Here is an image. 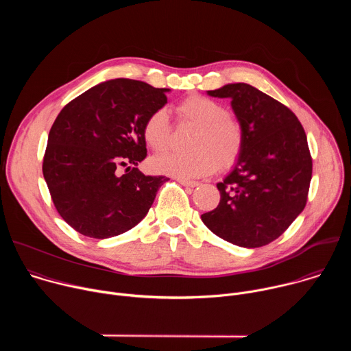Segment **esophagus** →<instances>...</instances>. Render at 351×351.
I'll use <instances>...</instances> for the list:
<instances>
[{"label": "esophagus", "instance_id": "obj_1", "mask_svg": "<svg viewBox=\"0 0 351 351\" xmlns=\"http://www.w3.org/2000/svg\"><path fill=\"white\" fill-rule=\"evenodd\" d=\"M178 182H179L180 184L186 186V187H195V186H198V182H195V180H189V179H178Z\"/></svg>", "mask_w": 351, "mask_h": 351}]
</instances>
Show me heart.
<instances>
[{
    "label": "heart",
    "mask_w": 351,
    "mask_h": 351,
    "mask_svg": "<svg viewBox=\"0 0 351 351\" xmlns=\"http://www.w3.org/2000/svg\"><path fill=\"white\" fill-rule=\"evenodd\" d=\"M180 122L195 126L191 133L190 153H165L153 160L158 173L178 179L203 178L213 173L218 164L228 168L239 158L243 147V128L240 121L217 99L193 94L176 106ZM143 137L148 147L161 153L171 140V123L164 108L149 114L143 125Z\"/></svg>",
    "instance_id": "b5f03b06"
}]
</instances>
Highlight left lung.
Masks as SVG:
<instances>
[{
  "mask_svg": "<svg viewBox=\"0 0 351 351\" xmlns=\"http://www.w3.org/2000/svg\"><path fill=\"white\" fill-rule=\"evenodd\" d=\"M207 94L230 98L243 128V147L230 173L217 184L218 207L202 221L232 244L263 247L306 207L313 175L306 132L287 107L247 83L225 84Z\"/></svg>",
  "mask_w": 351,
  "mask_h": 351,
  "instance_id": "left-lung-1",
  "label": "left lung"
}]
</instances>
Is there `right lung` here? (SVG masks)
I'll return each mask as SVG.
<instances>
[{
    "mask_svg": "<svg viewBox=\"0 0 351 351\" xmlns=\"http://www.w3.org/2000/svg\"><path fill=\"white\" fill-rule=\"evenodd\" d=\"M168 91L112 79L72 99L57 117L43 175L58 214L76 232L108 239L147 215L168 178L147 176L136 168L147 156L143 125L167 104ZM121 167L127 168L125 176L119 175Z\"/></svg>",
    "mask_w": 351,
    "mask_h": 351,
    "instance_id": "1",
    "label": "right lung"
}]
</instances>
